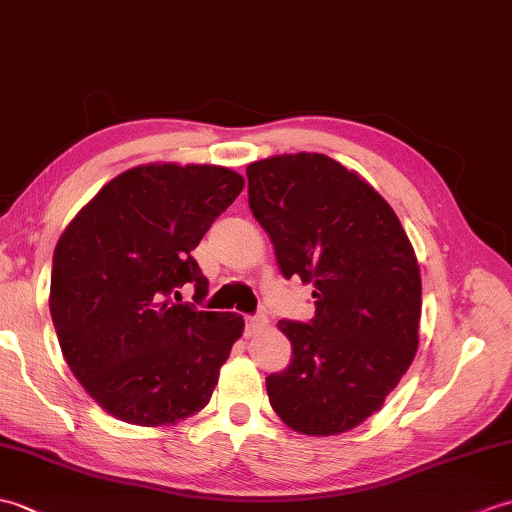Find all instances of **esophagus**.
I'll use <instances>...</instances> for the list:
<instances>
[{
  "label": "esophagus",
  "instance_id": "obj_1",
  "mask_svg": "<svg viewBox=\"0 0 512 512\" xmlns=\"http://www.w3.org/2000/svg\"><path fill=\"white\" fill-rule=\"evenodd\" d=\"M266 325H268L266 317H246V336L264 330Z\"/></svg>",
  "mask_w": 512,
  "mask_h": 512
}]
</instances>
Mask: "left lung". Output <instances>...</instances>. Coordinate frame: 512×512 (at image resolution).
I'll return each mask as SVG.
<instances>
[{"mask_svg": "<svg viewBox=\"0 0 512 512\" xmlns=\"http://www.w3.org/2000/svg\"><path fill=\"white\" fill-rule=\"evenodd\" d=\"M248 204L281 275L312 284L314 317L279 321L292 361L266 378L277 416L306 436H336L383 407L418 350L420 266L372 184L323 154L246 167Z\"/></svg>", "mask_w": 512, "mask_h": 512, "instance_id": "1", "label": "left lung"}]
</instances>
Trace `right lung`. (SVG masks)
<instances>
[{
  "label": "right lung",
  "instance_id": "1",
  "mask_svg": "<svg viewBox=\"0 0 512 512\" xmlns=\"http://www.w3.org/2000/svg\"><path fill=\"white\" fill-rule=\"evenodd\" d=\"M242 189L226 167L151 162L107 182L59 237L54 330L76 380L114 418L162 427L211 400L244 319L171 295L193 284V299L206 297L191 250Z\"/></svg>",
  "mask_w": 512,
  "mask_h": 512
}]
</instances>
